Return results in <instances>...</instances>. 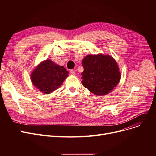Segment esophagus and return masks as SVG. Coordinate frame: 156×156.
Segmentation results:
<instances>
[{"label":"esophagus","mask_w":156,"mask_h":156,"mask_svg":"<svg viewBox=\"0 0 156 156\" xmlns=\"http://www.w3.org/2000/svg\"><path fill=\"white\" fill-rule=\"evenodd\" d=\"M70 72H71V74H73V75H75V71H74L73 69H71V70H70Z\"/></svg>","instance_id":"34e87169"}]
</instances>
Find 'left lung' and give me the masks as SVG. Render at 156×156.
Returning <instances> with one entry per match:
<instances>
[{
  "label": "left lung",
  "instance_id": "8db88e82",
  "mask_svg": "<svg viewBox=\"0 0 156 156\" xmlns=\"http://www.w3.org/2000/svg\"><path fill=\"white\" fill-rule=\"evenodd\" d=\"M82 66L84 70L81 73V83L97 95L109 94L119 82L118 64L109 55H88L83 59Z\"/></svg>",
  "mask_w": 156,
  "mask_h": 156
}]
</instances>
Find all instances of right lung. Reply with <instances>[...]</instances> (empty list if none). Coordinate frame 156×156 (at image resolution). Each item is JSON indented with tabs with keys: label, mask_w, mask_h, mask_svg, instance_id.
Returning <instances> with one entry per match:
<instances>
[{
	"label": "right lung",
	"mask_w": 156,
	"mask_h": 156,
	"mask_svg": "<svg viewBox=\"0 0 156 156\" xmlns=\"http://www.w3.org/2000/svg\"><path fill=\"white\" fill-rule=\"evenodd\" d=\"M68 71L63 66L57 65L51 60L41 63L31 73L33 84L45 94H51L59 88L65 78L68 76Z\"/></svg>",
	"instance_id": "add662e5"
}]
</instances>
